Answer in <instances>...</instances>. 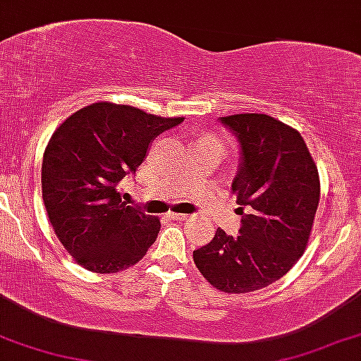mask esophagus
<instances>
[{
    "mask_svg": "<svg viewBox=\"0 0 361 361\" xmlns=\"http://www.w3.org/2000/svg\"><path fill=\"white\" fill-rule=\"evenodd\" d=\"M168 216H170L171 220L183 221V220H186V218H188V214H185V213H173V212H170V213H168Z\"/></svg>",
    "mask_w": 361,
    "mask_h": 361,
    "instance_id": "esophagus-1",
    "label": "esophagus"
}]
</instances>
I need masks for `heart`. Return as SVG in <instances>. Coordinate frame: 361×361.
<instances>
[{
  "label": "heart",
  "instance_id": "obj_1",
  "mask_svg": "<svg viewBox=\"0 0 361 361\" xmlns=\"http://www.w3.org/2000/svg\"><path fill=\"white\" fill-rule=\"evenodd\" d=\"M198 145H204V147H216V148H221L223 152H225V148H226L225 138H223L221 135H216V133L203 135L202 138H200Z\"/></svg>",
  "mask_w": 361,
  "mask_h": 361
}]
</instances>
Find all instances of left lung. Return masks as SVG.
I'll return each instance as SVG.
<instances>
[{"label":"left lung","instance_id":"obj_1","mask_svg":"<svg viewBox=\"0 0 361 361\" xmlns=\"http://www.w3.org/2000/svg\"><path fill=\"white\" fill-rule=\"evenodd\" d=\"M220 120L241 148L231 185L241 228L238 236L218 228L193 259L216 290L248 293L280 280L303 255L320 202V178L295 128L259 113Z\"/></svg>","mask_w":361,"mask_h":361}]
</instances>
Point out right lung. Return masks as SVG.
Instances as JSON below:
<instances>
[{
    "instance_id": "add662e5",
    "label": "right lung",
    "mask_w": 361,
    "mask_h": 361,
    "mask_svg": "<svg viewBox=\"0 0 361 361\" xmlns=\"http://www.w3.org/2000/svg\"><path fill=\"white\" fill-rule=\"evenodd\" d=\"M183 120L99 102L56 128L41 166L43 202L58 240L86 270H126L154 243L159 218L123 202L118 186L152 141Z\"/></svg>"
}]
</instances>
